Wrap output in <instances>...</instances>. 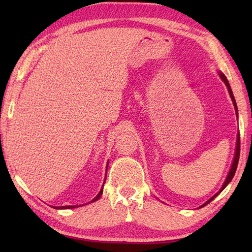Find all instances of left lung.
<instances>
[{
    "label": "left lung",
    "instance_id": "left-lung-1",
    "mask_svg": "<svg viewBox=\"0 0 252 252\" xmlns=\"http://www.w3.org/2000/svg\"><path fill=\"white\" fill-rule=\"evenodd\" d=\"M220 77H221V79L223 80V82L225 83V85L227 87V90H228V93H229V95H231V97H232V100H233V103H234V106H235V110L237 111V106H236V101H235V98H234V95H233V92H232V89H231V87H229V83H228V81H227V79H226V77L224 76L223 73H221L220 72ZM239 154H240V137H239V135H237V146H236V152H235V157H234V160H233V164H232V168H231V170H229V173H228V175H227V178H226V180H225V182H224V184H223V186H222V189H220V191L219 192H217V194L213 196V197H211L210 199H209L206 203H203V205L201 206V207H203V206H206V205H208L209 202L210 201H212L213 199H215V198L220 194V192L225 189V187L227 186V184L229 183V182L232 181V179L234 178V174H235V172H236V169H237V164H238V160H239Z\"/></svg>",
    "mask_w": 252,
    "mask_h": 252
}]
</instances>
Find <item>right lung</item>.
<instances>
[{
  "label": "right lung",
  "instance_id": "1",
  "mask_svg": "<svg viewBox=\"0 0 252 252\" xmlns=\"http://www.w3.org/2000/svg\"><path fill=\"white\" fill-rule=\"evenodd\" d=\"M101 194H103V187H101V189L99 190V192L97 194V196H96L94 199L91 201V202H93V201H96L98 199V198L101 196ZM81 206V205H80ZM76 207H79V206H63V207H54L55 209H72V208H76Z\"/></svg>",
  "mask_w": 252,
  "mask_h": 252
}]
</instances>
